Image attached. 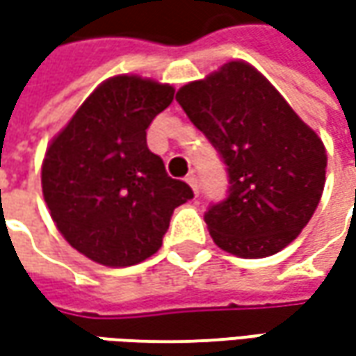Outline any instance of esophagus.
<instances>
[{
	"label": "esophagus",
	"mask_w": 356,
	"mask_h": 356,
	"mask_svg": "<svg viewBox=\"0 0 356 356\" xmlns=\"http://www.w3.org/2000/svg\"><path fill=\"white\" fill-rule=\"evenodd\" d=\"M186 182H188V184H190V188L194 190V194H198V192H200V184H198V176H196V174H188Z\"/></svg>",
	"instance_id": "obj_1"
}]
</instances>
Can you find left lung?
I'll return each mask as SVG.
<instances>
[{
    "instance_id": "1",
    "label": "left lung",
    "mask_w": 356,
    "mask_h": 356,
    "mask_svg": "<svg viewBox=\"0 0 356 356\" xmlns=\"http://www.w3.org/2000/svg\"><path fill=\"white\" fill-rule=\"evenodd\" d=\"M176 101L227 166V198L204 216L216 245L250 259L281 252L321 200L327 154L317 132L245 61L188 83Z\"/></svg>"
}]
</instances>
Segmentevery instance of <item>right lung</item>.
<instances>
[{
    "label": "right lung",
    "instance_id": "obj_1",
    "mask_svg": "<svg viewBox=\"0 0 356 356\" xmlns=\"http://www.w3.org/2000/svg\"><path fill=\"white\" fill-rule=\"evenodd\" d=\"M174 87L136 75L106 79L51 140L41 186L51 218L76 252L108 267L154 255L192 188L166 174L146 129Z\"/></svg>",
    "mask_w": 356,
    "mask_h": 356
}]
</instances>
